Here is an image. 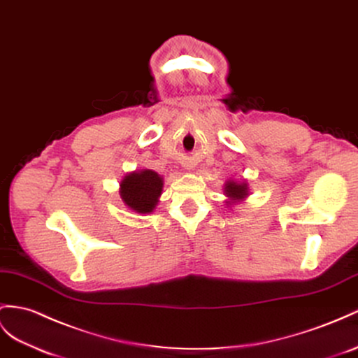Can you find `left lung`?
<instances>
[{"label":"left lung","mask_w":358,"mask_h":358,"mask_svg":"<svg viewBox=\"0 0 358 358\" xmlns=\"http://www.w3.org/2000/svg\"><path fill=\"white\" fill-rule=\"evenodd\" d=\"M248 185L246 182H237L234 180H228L224 186V194L228 198L227 204L231 203H239V201H243L246 196H248Z\"/></svg>","instance_id":"left-lung-1"}]
</instances>
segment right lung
<instances>
[{"label":"right lung","instance_id":"obj_1","mask_svg":"<svg viewBox=\"0 0 358 358\" xmlns=\"http://www.w3.org/2000/svg\"><path fill=\"white\" fill-rule=\"evenodd\" d=\"M163 190V178L151 169L127 173L121 181L124 204L136 213H151L159 203Z\"/></svg>","mask_w":358,"mask_h":358}]
</instances>
